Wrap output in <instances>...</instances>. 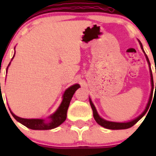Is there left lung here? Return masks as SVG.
I'll return each mask as SVG.
<instances>
[{
    "label": "left lung",
    "mask_w": 156,
    "mask_h": 156,
    "mask_svg": "<svg viewBox=\"0 0 156 156\" xmlns=\"http://www.w3.org/2000/svg\"><path fill=\"white\" fill-rule=\"evenodd\" d=\"M138 41H139V44H140V48H141V49H142L143 52H144V54H145L146 61H147L148 64H149V71H150L151 85H152V90H151V94H150V96H149V102H148L147 105H146V107L145 108V110H144V111L143 112V113H141V114L140 115L138 116V117H136V119H133V120L130 121V122H110V121H107V120H106V119H103V118L100 117V116L99 115L98 112H97V108H96L95 106H94V103H93L92 101H91V99L89 98L90 104L91 108H92L93 114H94V119H95L96 122H97V124H99V125H100V126L105 127V128L111 129V130H122V129L130 128V127H131L132 126H133V125H134L135 124H136V122H138V121L140 120V119H142V118L144 117V115H145L146 112H147V110L149 109V106H150L151 100H152V94H153V89H154L153 77H152V70H151V68H150V62H149V58H148V56H146V54L145 51H144V48H143V45H142V44H141V42L139 40H138ZM155 88H156V83H155Z\"/></svg>",
    "instance_id": "1"
}]
</instances>
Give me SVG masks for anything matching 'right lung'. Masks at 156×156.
Returning <instances> with one entry per match:
<instances>
[{
  "label": "right lung",
  "instance_id": "add662e5",
  "mask_svg": "<svg viewBox=\"0 0 156 156\" xmlns=\"http://www.w3.org/2000/svg\"><path fill=\"white\" fill-rule=\"evenodd\" d=\"M14 50H15V48H14ZM15 53H15H14V55L13 56H12V59H13L14 56H15ZM12 59H11V61H12ZM10 62L9 63L8 66H7V71H6L7 72L8 67L10 66ZM79 87V84H75L66 90L63 95H62V103H60V105H59V106L58 107L57 109L56 110V112H53L52 115H50L48 118V121H46L45 119H23V118L18 117V116L16 115L11 111L10 108H9V109H10V113L12 114V115L13 116L14 119H15L17 122L21 123L22 125L27 127L28 128L32 129V130H50V129L56 128V127L59 126L61 124L63 123L66 121V119L67 110H68V108L69 106V103H70L71 100H72L75 92Z\"/></svg>",
  "mask_w": 156,
  "mask_h": 156
}]
</instances>
